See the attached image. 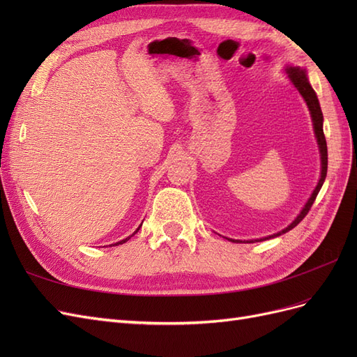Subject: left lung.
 I'll return each instance as SVG.
<instances>
[{
    "instance_id": "left-lung-1",
    "label": "left lung",
    "mask_w": 357,
    "mask_h": 357,
    "mask_svg": "<svg viewBox=\"0 0 357 357\" xmlns=\"http://www.w3.org/2000/svg\"><path fill=\"white\" fill-rule=\"evenodd\" d=\"M287 74H289V79L291 80V83L295 84V88L299 91V93L302 95V98L305 100L307 105H308V110H310V114H311V119H312V128H314V134H316V138H317V144H319V150H320V159H321V172H320V180L317 183L316 189L312 190L310 199L307 201V204L304 205V208L301 210V213L298 214V218L291 222L287 228H284L283 231H280L274 235H269V236H265V238H261V240H255V241H265V240H269V238H275V236L282 235V234H286L289 232L290 229H294L295 226L305 218V215L308 214L311 205L314 204L316 201V197L317 193L320 192L321 186H323V181H325L326 178V172H328V146H326V138H325V134H323V113H321V109H320V104H319V100H317V95L314 92V89L311 88V84L307 79V71L302 70L301 67H287L286 68ZM229 241L232 243H243L240 240H231L228 238ZM253 240L252 241H247V243H255ZM245 243V241H244Z\"/></svg>"
}]
</instances>
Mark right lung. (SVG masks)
I'll list each match as a JSON object with an SVG mask.
<instances>
[{
    "label": "right lung",
    "mask_w": 357,
    "mask_h": 357,
    "mask_svg": "<svg viewBox=\"0 0 357 357\" xmlns=\"http://www.w3.org/2000/svg\"><path fill=\"white\" fill-rule=\"evenodd\" d=\"M139 228H142V225H139V226H138V229H137V231H135V232H134L132 235H135V234H137V232L139 231ZM132 235H129V236H128V238H125V240H122V241H119V243H116L114 245H119V244H123V243H126V241H128L129 238H131V236H132Z\"/></svg>",
    "instance_id": "add662e5"
}]
</instances>
